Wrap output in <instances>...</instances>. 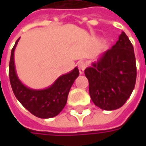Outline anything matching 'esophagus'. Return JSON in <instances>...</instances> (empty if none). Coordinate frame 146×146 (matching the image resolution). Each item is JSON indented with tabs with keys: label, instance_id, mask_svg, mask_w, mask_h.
I'll return each instance as SVG.
<instances>
[{
	"label": "esophagus",
	"instance_id": "obj_1",
	"mask_svg": "<svg viewBox=\"0 0 146 146\" xmlns=\"http://www.w3.org/2000/svg\"><path fill=\"white\" fill-rule=\"evenodd\" d=\"M78 67H79L80 73L82 75V74H84L85 68L87 67V64H86L84 62H80L78 63Z\"/></svg>",
	"mask_w": 146,
	"mask_h": 146
}]
</instances>
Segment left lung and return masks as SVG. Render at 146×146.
<instances>
[{
  "label": "left lung",
  "instance_id": "1",
  "mask_svg": "<svg viewBox=\"0 0 146 146\" xmlns=\"http://www.w3.org/2000/svg\"><path fill=\"white\" fill-rule=\"evenodd\" d=\"M84 74L88 80L91 99L97 106L113 110L123 106L137 80L134 49L123 31L115 45L86 68Z\"/></svg>",
  "mask_w": 146,
  "mask_h": 146
}]
</instances>
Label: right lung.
<instances>
[{
	"mask_svg": "<svg viewBox=\"0 0 146 146\" xmlns=\"http://www.w3.org/2000/svg\"><path fill=\"white\" fill-rule=\"evenodd\" d=\"M19 39L11 50L9 65V76L13 92L20 103L32 115L41 119L53 118L66 106L70 88L80 74L79 69L76 67L69 73L61 76L45 89L35 90L27 88L20 81L15 70L14 53Z\"/></svg>",
	"mask_w": 146,
	"mask_h": 146,
	"instance_id": "add662e5",
	"label": "right lung"
}]
</instances>
